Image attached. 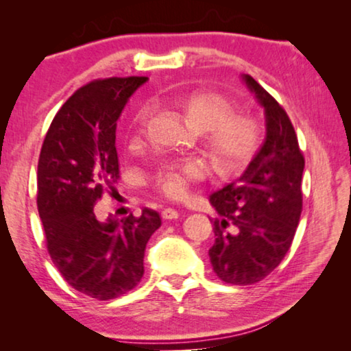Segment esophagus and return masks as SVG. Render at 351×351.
<instances>
[{"label":"esophagus","instance_id":"obj_1","mask_svg":"<svg viewBox=\"0 0 351 351\" xmlns=\"http://www.w3.org/2000/svg\"><path fill=\"white\" fill-rule=\"evenodd\" d=\"M161 215H162L164 219H176L178 217H180V213H178V210L170 209V207H167V209L162 210Z\"/></svg>","mask_w":351,"mask_h":351}]
</instances>
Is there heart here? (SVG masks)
<instances>
[{
	"instance_id": "heart-1",
	"label": "heart",
	"mask_w": 351,
	"mask_h": 351,
	"mask_svg": "<svg viewBox=\"0 0 351 351\" xmlns=\"http://www.w3.org/2000/svg\"><path fill=\"white\" fill-rule=\"evenodd\" d=\"M181 112L187 125L201 133V141L218 173L230 175L251 161L258 152L263 128L252 112L235 111V104L223 94L195 90L169 100ZM150 108L142 106L133 119L132 144L139 145L147 127ZM207 165L201 158L190 156L159 162L152 175L153 187L165 198L180 201L193 184L203 181Z\"/></svg>"
}]
</instances>
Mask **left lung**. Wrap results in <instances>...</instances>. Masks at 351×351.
<instances>
[{
    "label": "left lung",
    "mask_w": 351,
    "mask_h": 351,
    "mask_svg": "<svg viewBox=\"0 0 351 351\" xmlns=\"http://www.w3.org/2000/svg\"><path fill=\"white\" fill-rule=\"evenodd\" d=\"M266 116V139L239 180L210 195L219 218L209 249L213 272L230 285H252L289 251L302 213L305 158L287 111L251 75H243Z\"/></svg>",
    "instance_id": "8db88e82"
}]
</instances>
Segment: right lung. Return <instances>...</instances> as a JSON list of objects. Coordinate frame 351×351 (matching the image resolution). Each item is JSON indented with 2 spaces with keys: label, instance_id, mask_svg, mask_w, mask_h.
Wrapping results in <instances>:
<instances>
[{
  "label": "right lung",
  "instance_id": "1",
  "mask_svg": "<svg viewBox=\"0 0 351 351\" xmlns=\"http://www.w3.org/2000/svg\"><path fill=\"white\" fill-rule=\"evenodd\" d=\"M147 77H108L79 88L52 121L41 145L37 206L52 263L74 289L110 300L138 287L144 254L161 218L144 207L122 223L100 221L94 206L116 192L117 119Z\"/></svg>",
  "mask_w": 351,
  "mask_h": 351
}]
</instances>
